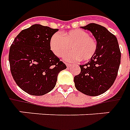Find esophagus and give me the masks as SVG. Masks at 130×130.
Returning a JSON list of instances; mask_svg holds the SVG:
<instances>
[{
  "label": "esophagus",
  "mask_w": 130,
  "mask_h": 130,
  "mask_svg": "<svg viewBox=\"0 0 130 130\" xmlns=\"http://www.w3.org/2000/svg\"><path fill=\"white\" fill-rule=\"evenodd\" d=\"M66 65H67V67H68V68H70V67H71V66H72V65L71 64V63H66Z\"/></svg>",
  "instance_id": "1"
}]
</instances>
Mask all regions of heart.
<instances>
[{
  "label": "heart",
  "instance_id": "obj_1",
  "mask_svg": "<svg viewBox=\"0 0 130 130\" xmlns=\"http://www.w3.org/2000/svg\"><path fill=\"white\" fill-rule=\"evenodd\" d=\"M50 46L57 57H62L70 49L71 52L65 55L68 61H87L94 55L96 51V41L87 31L80 29L63 33L61 36L55 34L50 40Z\"/></svg>",
  "mask_w": 130,
  "mask_h": 130
}]
</instances>
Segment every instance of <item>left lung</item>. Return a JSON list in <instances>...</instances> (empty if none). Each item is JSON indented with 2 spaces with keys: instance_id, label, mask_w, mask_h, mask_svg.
Wrapping results in <instances>:
<instances>
[{
  "instance_id": "left-lung-1",
  "label": "left lung",
  "mask_w": 130,
  "mask_h": 130,
  "mask_svg": "<svg viewBox=\"0 0 130 130\" xmlns=\"http://www.w3.org/2000/svg\"><path fill=\"white\" fill-rule=\"evenodd\" d=\"M82 28L92 32L96 51L88 63L80 65V73L74 77L76 89L88 96H98L113 85L118 75L121 53L116 37L106 28L91 23Z\"/></svg>"
}]
</instances>
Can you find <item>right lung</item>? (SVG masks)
Instances as JSON below:
<instances>
[{
    "label": "right lung",
    "mask_w": 130,
    "mask_h": 130,
    "mask_svg": "<svg viewBox=\"0 0 130 130\" xmlns=\"http://www.w3.org/2000/svg\"><path fill=\"white\" fill-rule=\"evenodd\" d=\"M57 31L34 24L21 31L11 45L12 75L17 85L31 95L41 96L53 90L59 73L67 69L50 50V38Z\"/></svg>",
    "instance_id": "1"
}]
</instances>
